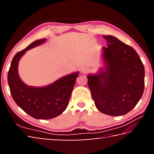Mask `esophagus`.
Here are the masks:
<instances>
[{
	"mask_svg": "<svg viewBox=\"0 0 154 154\" xmlns=\"http://www.w3.org/2000/svg\"><path fill=\"white\" fill-rule=\"evenodd\" d=\"M80 70L83 73H89V69L87 67H85V66L81 67Z\"/></svg>",
	"mask_w": 154,
	"mask_h": 154,
	"instance_id": "1",
	"label": "esophagus"
}]
</instances>
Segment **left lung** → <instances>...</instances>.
I'll list each match as a JSON object with an SVG mask.
<instances>
[{"label": "left lung", "mask_w": 154, "mask_h": 154, "mask_svg": "<svg viewBox=\"0 0 154 154\" xmlns=\"http://www.w3.org/2000/svg\"><path fill=\"white\" fill-rule=\"evenodd\" d=\"M104 69L87 76L88 86L97 109L110 116H121L134 109L144 89V66L131 46L112 35H103Z\"/></svg>", "instance_id": "left-lung-1"}]
</instances>
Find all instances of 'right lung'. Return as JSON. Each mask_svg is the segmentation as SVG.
<instances>
[{
	"instance_id": "add662e5",
	"label": "right lung",
	"mask_w": 154,
	"mask_h": 154,
	"mask_svg": "<svg viewBox=\"0 0 154 154\" xmlns=\"http://www.w3.org/2000/svg\"><path fill=\"white\" fill-rule=\"evenodd\" d=\"M46 39L36 40L18 52L13 57L8 73V83L11 95L18 106L35 119H51L63 112L68 106L71 92L79 72L60 78L43 87H31L20 79L18 66L25 52L44 43Z\"/></svg>"
}]
</instances>
